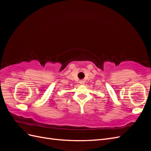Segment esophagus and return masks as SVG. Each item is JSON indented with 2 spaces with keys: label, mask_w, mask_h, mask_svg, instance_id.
Here are the masks:
<instances>
[{
  "label": "esophagus",
  "mask_w": 151,
  "mask_h": 151,
  "mask_svg": "<svg viewBox=\"0 0 151 151\" xmlns=\"http://www.w3.org/2000/svg\"><path fill=\"white\" fill-rule=\"evenodd\" d=\"M79 83H80L81 84H84L85 83V82H84V81H83V80H81V81H80Z\"/></svg>",
  "instance_id": "obj_1"
}]
</instances>
